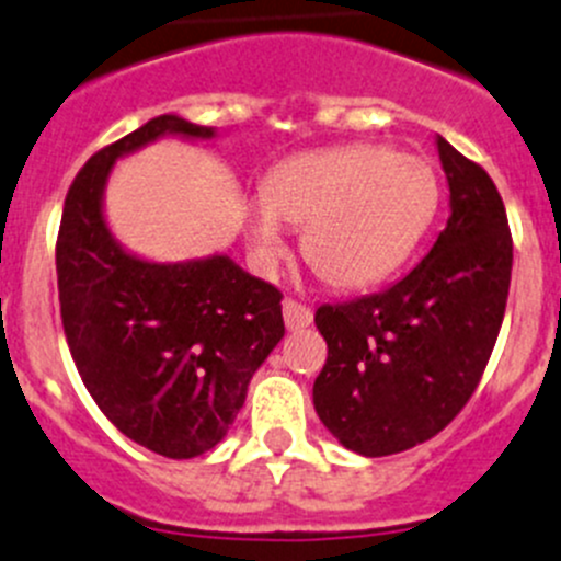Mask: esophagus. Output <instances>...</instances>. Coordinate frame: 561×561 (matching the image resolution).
<instances>
[{
    "label": "esophagus",
    "instance_id": "34e87169",
    "mask_svg": "<svg viewBox=\"0 0 561 561\" xmlns=\"http://www.w3.org/2000/svg\"><path fill=\"white\" fill-rule=\"evenodd\" d=\"M282 314H285V325L290 328V331H301V328L312 325V309L307 307V304L296 301V298H285V304H282Z\"/></svg>",
    "mask_w": 561,
    "mask_h": 561
}]
</instances>
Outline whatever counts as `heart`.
Segmentation results:
<instances>
[{
	"label": "heart",
	"mask_w": 561,
	"mask_h": 561,
	"mask_svg": "<svg viewBox=\"0 0 561 561\" xmlns=\"http://www.w3.org/2000/svg\"><path fill=\"white\" fill-rule=\"evenodd\" d=\"M249 222L260 257L282 249V225L304 228L314 274L353 290L388 276L415 249L439 206V179L423 157L382 146H336L279 162Z\"/></svg>",
	"instance_id": "heart-1"
}]
</instances>
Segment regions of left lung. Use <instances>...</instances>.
I'll return each instance as SVG.
<instances>
[{
  "mask_svg": "<svg viewBox=\"0 0 561 561\" xmlns=\"http://www.w3.org/2000/svg\"><path fill=\"white\" fill-rule=\"evenodd\" d=\"M450 217L432 252L388 290L314 312L328 358L314 410L360 456L410 450L472 399L500 336L513 236L491 175L445 138Z\"/></svg>",
  "mask_w": 561,
  "mask_h": 561,
  "instance_id": "8db88e82",
  "label": "left lung"
}]
</instances>
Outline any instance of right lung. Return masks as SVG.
<instances>
[{
	"instance_id": "1",
	"label": "right lung",
	"mask_w": 561,
	"mask_h": 561,
	"mask_svg": "<svg viewBox=\"0 0 561 561\" xmlns=\"http://www.w3.org/2000/svg\"><path fill=\"white\" fill-rule=\"evenodd\" d=\"M165 133L211 138L214 127L157 116L100 149L67 190L56 279L67 347L103 415L154 454L195 458L233 426L285 320L282 293L225 254L160 265L111 239L103 186L113 162Z\"/></svg>"
}]
</instances>
